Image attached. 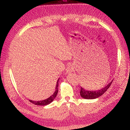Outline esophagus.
I'll return each instance as SVG.
<instances>
[{"label": "esophagus", "mask_w": 130, "mask_h": 130, "mask_svg": "<svg viewBox=\"0 0 130 130\" xmlns=\"http://www.w3.org/2000/svg\"><path fill=\"white\" fill-rule=\"evenodd\" d=\"M73 71V67H72V65H69L67 68V73H70V72Z\"/></svg>", "instance_id": "1"}]
</instances>
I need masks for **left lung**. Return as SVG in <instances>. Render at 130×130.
<instances>
[{
	"label": "left lung",
	"instance_id": "obj_1",
	"mask_svg": "<svg viewBox=\"0 0 130 130\" xmlns=\"http://www.w3.org/2000/svg\"><path fill=\"white\" fill-rule=\"evenodd\" d=\"M112 82L109 83V84H108L106 86L103 87V88L99 90H97V91H87L84 88H83L81 87L80 89V95L83 98L85 99H94L98 98L102 94H104L107 90L109 88V87L111 86Z\"/></svg>",
	"mask_w": 130,
	"mask_h": 130
}]
</instances>
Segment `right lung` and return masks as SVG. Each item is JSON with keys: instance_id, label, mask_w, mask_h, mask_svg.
<instances>
[{"instance_id": "add662e5", "label": "right lung", "mask_w": 130, "mask_h": 130, "mask_svg": "<svg viewBox=\"0 0 130 130\" xmlns=\"http://www.w3.org/2000/svg\"><path fill=\"white\" fill-rule=\"evenodd\" d=\"M58 80L57 81V85H56V91H55L54 93H53V94H52L51 96H50L49 98H47V99L46 100H42V101H32L31 100H29L30 102L31 103H32V104H34L35 105H47L50 104V103H51L54 100V99L56 98L57 93H58Z\"/></svg>"}]
</instances>
